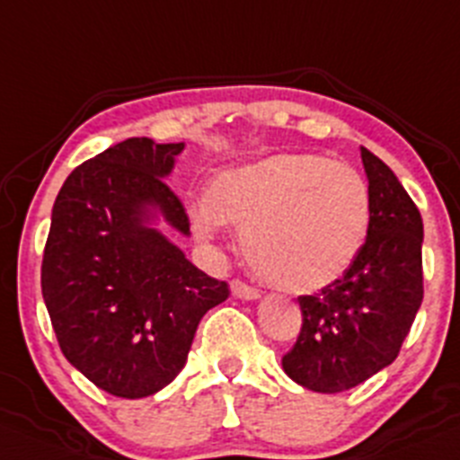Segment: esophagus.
Returning <instances> with one entry per match:
<instances>
[{
  "instance_id": "esophagus-1",
  "label": "esophagus",
  "mask_w": 460,
  "mask_h": 460,
  "mask_svg": "<svg viewBox=\"0 0 460 460\" xmlns=\"http://www.w3.org/2000/svg\"><path fill=\"white\" fill-rule=\"evenodd\" d=\"M230 288H233V296H237V298H242V300H257V298H260V288L251 287V284H246L243 279H233Z\"/></svg>"
}]
</instances>
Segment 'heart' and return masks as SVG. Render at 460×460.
<instances>
[{
	"label": "heart",
	"mask_w": 460,
	"mask_h": 460,
	"mask_svg": "<svg viewBox=\"0 0 460 460\" xmlns=\"http://www.w3.org/2000/svg\"><path fill=\"white\" fill-rule=\"evenodd\" d=\"M370 208L368 182L354 167L321 153L284 151L223 172L212 196L191 205V226L212 239L233 223L248 266L264 282L312 293L357 261Z\"/></svg>",
	"instance_id": "heart-1"
}]
</instances>
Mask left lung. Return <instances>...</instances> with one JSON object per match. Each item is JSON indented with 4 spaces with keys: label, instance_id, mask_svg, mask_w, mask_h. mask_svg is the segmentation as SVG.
Masks as SVG:
<instances>
[{
    "label": "left lung",
    "instance_id": "obj_1",
    "mask_svg": "<svg viewBox=\"0 0 460 460\" xmlns=\"http://www.w3.org/2000/svg\"><path fill=\"white\" fill-rule=\"evenodd\" d=\"M370 227L357 261L316 296H300L303 327L282 357L300 386L341 393L391 366L422 305V217L395 173L361 148Z\"/></svg>",
    "mask_w": 460,
    "mask_h": 460
}]
</instances>
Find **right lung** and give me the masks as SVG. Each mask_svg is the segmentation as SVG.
Listing matches in <instances>:
<instances>
[{
  "instance_id": "right-lung-1",
  "label": "right lung",
  "mask_w": 460,
  "mask_h": 460,
  "mask_svg": "<svg viewBox=\"0 0 460 460\" xmlns=\"http://www.w3.org/2000/svg\"><path fill=\"white\" fill-rule=\"evenodd\" d=\"M185 142L130 137L83 162L56 196L42 298L65 358L94 386L137 400L185 368L200 318L230 296L155 227L190 234L164 178Z\"/></svg>"
}]
</instances>
